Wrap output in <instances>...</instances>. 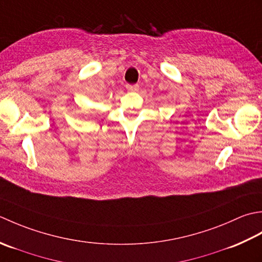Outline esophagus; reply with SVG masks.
<instances>
[{
	"label": "esophagus",
	"mask_w": 262,
	"mask_h": 262,
	"mask_svg": "<svg viewBox=\"0 0 262 262\" xmlns=\"http://www.w3.org/2000/svg\"><path fill=\"white\" fill-rule=\"evenodd\" d=\"M125 87L127 90H129V92H137V90L139 89L138 84H126Z\"/></svg>",
	"instance_id": "34e87169"
}]
</instances>
